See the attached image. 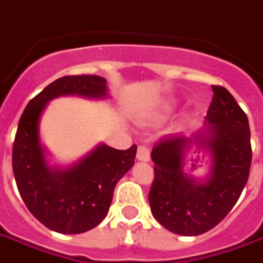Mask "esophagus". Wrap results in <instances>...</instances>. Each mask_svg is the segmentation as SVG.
I'll return each mask as SVG.
<instances>
[{
	"label": "esophagus",
	"instance_id": "1",
	"mask_svg": "<svg viewBox=\"0 0 263 263\" xmlns=\"http://www.w3.org/2000/svg\"><path fill=\"white\" fill-rule=\"evenodd\" d=\"M137 158L139 160H143V162H148L151 159V152H149V148L146 145H139L138 146Z\"/></svg>",
	"mask_w": 263,
	"mask_h": 263
}]
</instances>
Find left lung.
<instances>
[{
  "instance_id": "obj_1",
  "label": "left lung",
  "mask_w": 263,
  "mask_h": 263,
  "mask_svg": "<svg viewBox=\"0 0 263 263\" xmlns=\"http://www.w3.org/2000/svg\"><path fill=\"white\" fill-rule=\"evenodd\" d=\"M213 87L205 126L196 142L211 154V172L204 183L184 175V149L190 138L172 135L152 149L155 179L149 192L152 214L166 230L193 237L210 231L232 210L248 182L252 149L247 114L230 91Z\"/></svg>"
}]
</instances>
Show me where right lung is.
Wrapping results in <instances>:
<instances>
[{
  "label": "right lung",
  "mask_w": 263,
  "mask_h": 263,
  "mask_svg": "<svg viewBox=\"0 0 263 263\" xmlns=\"http://www.w3.org/2000/svg\"><path fill=\"white\" fill-rule=\"evenodd\" d=\"M105 83L100 76L60 77L32 98L21 115L12 148L15 182L32 215L60 234L86 232L105 218L117 183L135 163L137 145L126 151L100 145L66 171L50 169L39 143V117L59 96H107Z\"/></svg>",
  "instance_id": "1"
}]
</instances>
